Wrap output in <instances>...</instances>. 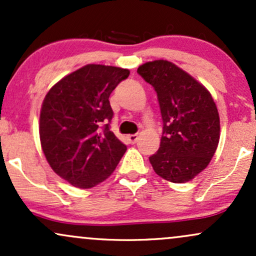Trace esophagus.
Here are the masks:
<instances>
[{"mask_svg": "<svg viewBox=\"0 0 256 256\" xmlns=\"http://www.w3.org/2000/svg\"><path fill=\"white\" fill-rule=\"evenodd\" d=\"M137 140H138V134H128V143H131V144L136 143Z\"/></svg>", "mask_w": 256, "mask_h": 256, "instance_id": "1", "label": "esophagus"}]
</instances>
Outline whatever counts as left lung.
Instances as JSON below:
<instances>
[{
    "label": "left lung",
    "instance_id": "left-lung-1",
    "mask_svg": "<svg viewBox=\"0 0 256 256\" xmlns=\"http://www.w3.org/2000/svg\"><path fill=\"white\" fill-rule=\"evenodd\" d=\"M137 73L158 94L164 128L160 148L149 158L155 173L172 183H186L212 160L220 120L212 95L174 64L155 60Z\"/></svg>",
    "mask_w": 256,
    "mask_h": 256
}]
</instances>
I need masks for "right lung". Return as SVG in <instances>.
<instances>
[{"label":"right lung","mask_w":256,"mask_h":256,"mask_svg":"<svg viewBox=\"0 0 256 256\" xmlns=\"http://www.w3.org/2000/svg\"><path fill=\"white\" fill-rule=\"evenodd\" d=\"M128 74L120 67L86 64L58 82L44 98L43 152L52 171L73 186L89 189L106 180L125 154L126 146L110 131L114 113L108 98Z\"/></svg>","instance_id":"right-lung-1"}]
</instances>
